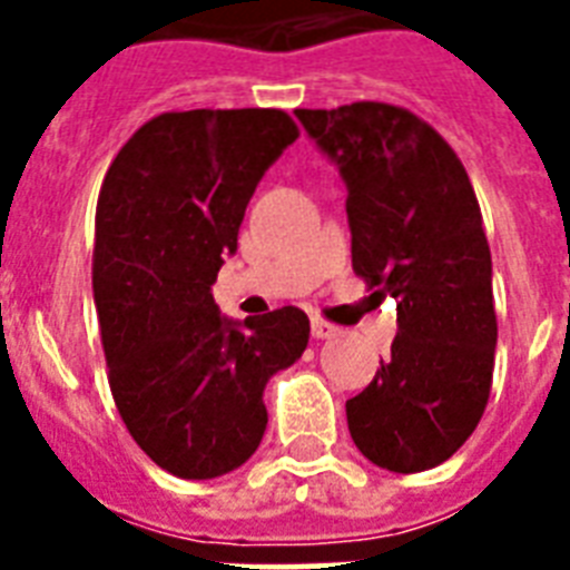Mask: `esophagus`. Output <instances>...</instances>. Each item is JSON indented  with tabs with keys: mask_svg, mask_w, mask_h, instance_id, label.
I'll use <instances>...</instances> for the list:
<instances>
[{
	"mask_svg": "<svg viewBox=\"0 0 570 570\" xmlns=\"http://www.w3.org/2000/svg\"><path fill=\"white\" fill-rule=\"evenodd\" d=\"M311 331H313V337H316V340H331V337H337V334H340L337 325H331V322L320 320V316L311 322Z\"/></svg>",
	"mask_w": 570,
	"mask_h": 570,
	"instance_id": "34e87169",
	"label": "esophagus"
}]
</instances>
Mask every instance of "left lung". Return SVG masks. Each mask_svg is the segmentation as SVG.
<instances>
[{
	"label": "left lung",
	"mask_w": 570,
	"mask_h": 570,
	"mask_svg": "<svg viewBox=\"0 0 570 570\" xmlns=\"http://www.w3.org/2000/svg\"><path fill=\"white\" fill-rule=\"evenodd\" d=\"M295 118L346 180L355 275L396 298L390 361L346 402L352 441L393 473L438 468L482 420L494 375L491 248L476 191L441 132L402 106L361 100Z\"/></svg>",
	"instance_id": "left-lung-1"
}]
</instances>
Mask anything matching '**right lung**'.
Returning <instances> with one entry per match:
<instances>
[{"label": "right lung", "instance_id": "obj_1", "mask_svg": "<svg viewBox=\"0 0 570 570\" xmlns=\"http://www.w3.org/2000/svg\"><path fill=\"white\" fill-rule=\"evenodd\" d=\"M295 138L281 109L165 111L102 177L91 277L109 387L132 441L174 476L245 464L266 432V381L307 348L298 307L236 325L209 293L259 177Z\"/></svg>", "mask_w": 570, "mask_h": 570}]
</instances>
